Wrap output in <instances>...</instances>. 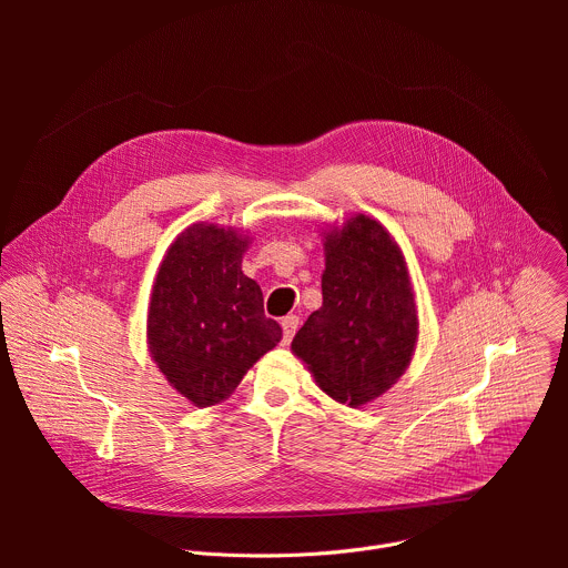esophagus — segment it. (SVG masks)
<instances>
[{"instance_id":"obj_1","label":"esophagus","mask_w":568,"mask_h":568,"mask_svg":"<svg viewBox=\"0 0 568 568\" xmlns=\"http://www.w3.org/2000/svg\"><path fill=\"white\" fill-rule=\"evenodd\" d=\"M281 323H283V344L287 346L292 342L296 328H298V316L296 314H287Z\"/></svg>"}]
</instances>
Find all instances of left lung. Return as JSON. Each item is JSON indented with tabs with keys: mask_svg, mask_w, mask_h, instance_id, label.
Segmentation results:
<instances>
[{
	"mask_svg": "<svg viewBox=\"0 0 568 568\" xmlns=\"http://www.w3.org/2000/svg\"><path fill=\"white\" fill-rule=\"evenodd\" d=\"M321 292L292 351L331 397L359 407L395 384L418 339L409 272L379 222L357 215L326 235Z\"/></svg>",
	"mask_w": 568,
	"mask_h": 568,
	"instance_id": "left-lung-1",
	"label": "left lung"
}]
</instances>
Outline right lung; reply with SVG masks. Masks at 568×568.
<instances>
[{
	"label": "right lung",
	"instance_id": "1",
	"mask_svg": "<svg viewBox=\"0 0 568 568\" xmlns=\"http://www.w3.org/2000/svg\"><path fill=\"white\" fill-rule=\"evenodd\" d=\"M247 240L213 224L189 226L159 267L148 344L159 371L195 407L224 399L283 331L263 292L240 270Z\"/></svg>",
	"mask_w": 568,
	"mask_h": 568
}]
</instances>
